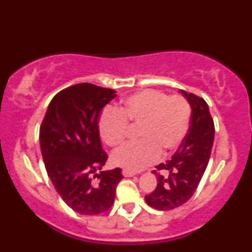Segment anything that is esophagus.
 Returning <instances> with one entry per match:
<instances>
[{"instance_id": "esophagus-1", "label": "esophagus", "mask_w": 252, "mask_h": 252, "mask_svg": "<svg viewBox=\"0 0 252 252\" xmlns=\"http://www.w3.org/2000/svg\"><path fill=\"white\" fill-rule=\"evenodd\" d=\"M122 174H123V176H125V177H132V176H134V173H133V172L127 171V170H123V171H122Z\"/></svg>"}]
</instances>
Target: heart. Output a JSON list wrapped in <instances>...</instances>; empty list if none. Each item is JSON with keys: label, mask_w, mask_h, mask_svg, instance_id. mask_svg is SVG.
Listing matches in <instances>:
<instances>
[{"label": "heart", "mask_w": 252, "mask_h": 252, "mask_svg": "<svg viewBox=\"0 0 252 252\" xmlns=\"http://www.w3.org/2000/svg\"><path fill=\"white\" fill-rule=\"evenodd\" d=\"M191 119L189 102L181 95L153 89L139 91L127 97L119 111L106 109L98 126L102 140L111 148L125 143L130 127L135 129L139 142L123 146L112 154L114 165L136 172L165 158L184 141Z\"/></svg>", "instance_id": "obj_1"}]
</instances>
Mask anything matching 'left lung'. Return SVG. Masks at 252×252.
Wrapping results in <instances>:
<instances>
[{
  "label": "left lung",
  "mask_w": 252,
  "mask_h": 252,
  "mask_svg": "<svg viewBox=\"0 0 252 252\" xmlns=\"http://www.w3.org/2000/svg\"><path fill=\"white\" fill-rule=\"evenodd\" d=\"M191 107L189 133L165 163L153 171L158 186L145 196V202L158 210H171L185 204L199 184L212 152L215 126L208 104L203 98L181 90Z\"/></svg>",
  "instance_id": "left-lung-1"
}]
</instances>
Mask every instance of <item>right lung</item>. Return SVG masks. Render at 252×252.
<instances>
[{
    "mask_svg": "<svg viewBox=\"0 0 252 252\" xmlns=\"http://www.w3.org/2000/svg\"><path fill=\"white\" fill-rule=\"evenodd\" d=\"M116 97L114 90L88 82L70 86L52 99L40 126V151L50 181L63 202L81 215L111 208L123 177L119 167L100 172L108 154L98 121Z\"/></svg>",
    "mask_w": 252,
    "mask_h": 252,
    "instance_id": "right-lung-1",
    "label": "right lung"
}]
</instances>
